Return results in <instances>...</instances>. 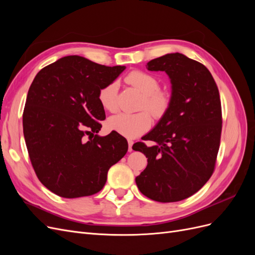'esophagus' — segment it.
<instances>
[{"mask_svg": "<svg viewBox=\"0 0 255 255\" xmlns=\"http://www.w3.org/2000/svg\"><path fill=\"white\" fill-rule=\"evenodd\" d=\"M128 152H132L133 149H132V145L134 143V141L132 139H128Z\"/></svg>", "mask_w": 255, "mask_h": 255, "instance_id": "34e87169", "label": "esophagus"}]
</instances>
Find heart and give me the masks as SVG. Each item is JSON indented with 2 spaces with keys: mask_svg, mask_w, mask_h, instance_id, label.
I'll return each mask as SVG.
<instances>
[{
  "mask_svg": "<svg viewBox=\"0 0 255 255\" xmlns=\"http://www.w3.org/2000/svg\"><path fill=\"white\" fill-rule=\"evenodd\" d=\"M125 81L143 95L140 103V110L143 111L135 114L116 115L109 120V127L123 136L136 137L144 133L151 127L150 112L155 118L163 117L170 105V95L168 91L159 88V81L156 76L142 70L130 71L125 78ZM117 82L104 85L98 94L100 104L110 113L117 112ZM146 109L150 112L149 113Z\"/></svg>",
  "mask_w": 255,
  "mask_h": 255,
  "instance_id": "heart-1",
  "label": "heart"
}]
</instances>
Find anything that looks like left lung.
<instances>
[{"label":"left lung","mask_w":255,"mask_h":255,"mask_svg":"<svg viewBox=\"0 0 255 255\" xmlns=\"http://www.w3.org/2000/svg\"><path fill=\"white\" fill-rule=\"evenodd\" d=\"M146 68L169 75L172 96L163 118L142 137L155 144L135 145L148 157L136 184L154 201H181L201 189L214 172L222 128L219 90L204 65L181 53L152 59Z\"/></svg>","instance_id":"left-lung-1"}]
</instances>
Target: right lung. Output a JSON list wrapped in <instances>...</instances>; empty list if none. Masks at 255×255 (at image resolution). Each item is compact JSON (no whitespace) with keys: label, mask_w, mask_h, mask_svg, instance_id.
Listing matches in <instances>:
<instances>
[{"label":"right lung","mask_w":255,"mask_h":255,"mask_svg":"<svg viewBox=\"0 0 255 255\" xmlns=\"http://www.w3.org/2000/svg\"><path fill=\"white\" fill-rule=\"evenodd\" d=\"M125 69L72 55L35 76L23 111V134L37 177L57 196L97 194L109 169L126 155L125 137L117 132L97 135L105 119L99 90Z\"/></svg>","instance_id":"1"}]
</instances>
